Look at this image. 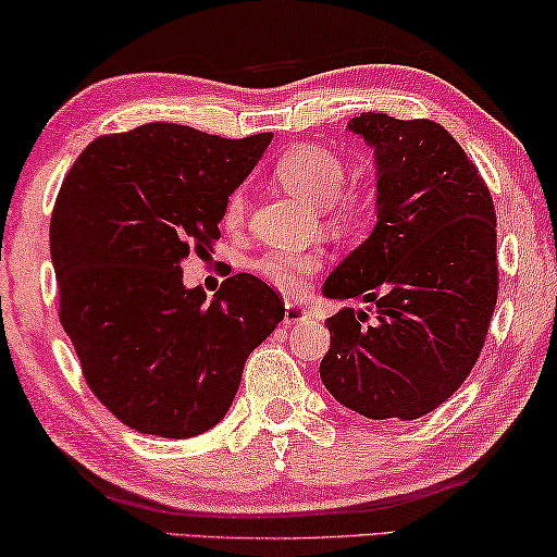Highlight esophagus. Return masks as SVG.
<instances>
[{
  "label": "esophagus",
  "mask_w": 557,
  "mask_h": 557,
  "mask_svg": "<svg viewBox=\"0 0 557 557\" xmlns=\"http://www.w3.org/2000/svg\"><path fill=\"white\" fill-rule=\"evenodd\" d=\"M284 321L288 323V325H294V323H311V313L306 311L304 306H298V304H286V311H284Z\"/></svg>",
  "instance_id": "esophagus-1"
}]
</instances>
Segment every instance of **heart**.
Returning a JSON list of instances; mask_svg holds the SVG:
<instances>
[{
	"label": "heart",
	"mask_w": 557,
	"mask_h": 557,
	"mask_svg": "<svg viewBox=\"0 0 557 557\" xmlns=\"http://www.w3.org/2000/svg\"><path fill=\"white\" fill-rule=\"evenodd\" d=\"M276 177L290 193L300 195L313 205H327V212L341 222H352L360 212L355 199H343L341 189L345 182V168L341 158L321 145H298V148L281 154L276 162ZM246 193L236 187L222 207V224L226 230H239L246 219ZM323 253L318 249H276L263 253L253 263L263 278L271 281L286 294H298L306 288V281L321 271Z\"/></svg>",
	"instance_id": "obj_1"
}]
</instances>
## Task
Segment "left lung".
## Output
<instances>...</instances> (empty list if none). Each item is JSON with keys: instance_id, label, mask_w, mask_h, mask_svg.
<instances>
[{"instance_id": "1", "label": "left lung", "mask_w": 557, "mask_h": 557, "mask_svg": "<svg viewBox=\"0 0 557 557\" xmlns=\"http://www.w3.org/2000/svg\"><path fill=\"white\" fill-rule=\"evenodd\" d=\"M375 148L377 224L323 284L368 311L327 318L325 389L368 419H419L461 387L498 296L496 212L484 177L434 121L362 113Z\"/></svg>"}]
</instances>
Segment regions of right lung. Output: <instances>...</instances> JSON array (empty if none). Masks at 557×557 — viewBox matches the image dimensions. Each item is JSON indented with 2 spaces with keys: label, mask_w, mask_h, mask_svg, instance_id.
<instances>
[{
  "label": "right lung",
  "mask_w": 557,
  "mask_h": 557,
  "mask_svg": "<svg viewBox=\"0 0 557 557\" xmlns=\"http://www.w3.org/2000/svg\"><path fill=\"white\" fill-rule=\"evenodd\" d=\"M271 138L148 123L94 140L63 180L49 230L59 318L88 387L135 432L212 430L246 358L284 321V300L251 273L207 300L180 267L212 249L224 199Z\"/></svg>",
  "instance_id": "add662e5"
}]
</instances>
